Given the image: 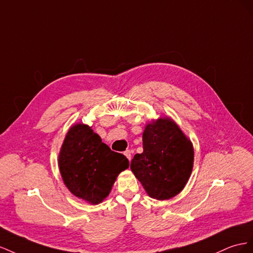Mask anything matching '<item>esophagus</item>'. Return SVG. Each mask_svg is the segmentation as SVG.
Listing matches in <instances>:
<instances>
[{"instance_id":"esophagus-1","label":"esophagus","mask_w":253,"mask_h":253,"mask_svg":"<svg viewBox=\"0 0 253 253\" xmlns=\"http://www.w3.org/2000/svg\"><path fill=\"white\" fill-rule=\"evenodd\" d=\"M124 155L126 156V158L128 159V160H129V161H130V160H131V151H130V150H126V151H125V153H124Z\"/></svg>"}]
</instances>
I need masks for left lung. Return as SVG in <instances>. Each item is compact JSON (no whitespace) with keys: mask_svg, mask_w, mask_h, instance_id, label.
I'll return each instance as SVG.
<instances>
[{"mask_svg":"<svg viewBox=\"0 0 253 253\" xmlns=\"http://www.w3.org/2000/svg\"><path fill=\"white\" fill-rule=\"evenodd\" d=\"M194 147L169 117L153 120L143 132V153L130 169L149 197L168 200L181 192L192 174Z\"/></svg>","mask_w":253,"mask_h":253,"instance_id":"8db88e82","label":"left lung"}]
</instances>
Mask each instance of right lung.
I'll return each mask as SVG.
<instances>
[{"label":"right lung","instance_id":"right-lung-1","mask_svg":"<svg viewBox=\"0 0 253 253\" xmlns=\"http://www.w3.org/2000/svg\"><path fill=\"white\" fill-rule=\"evenodd\" d=\"M63 183L79 199L98 205L109 195L121 171L129 168L128 159L112 151L92 127L72 125L58 156Z\"/></svg>","mask_w":253,"mask_h":253}]
</instances>
